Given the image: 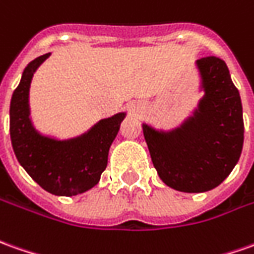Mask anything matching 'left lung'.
<instances>
[{"instance_id":"left-lung-1","label":"left lung","mask_w":254,"mask_h":254,"mask_svg":"<svg viewBox=\"0 0 254 254\" xmlns=\"http://www.w3.org/2000/svg\"><path fill=\"white\" fill-rule=\"evenodd\" d=\"M204 96L192 117L172 130L143 124L153 165L175 190L201 193L221 184L242 153L243 115L239 91L218 57L196 61Z\"/></svg>"}]
</instances>
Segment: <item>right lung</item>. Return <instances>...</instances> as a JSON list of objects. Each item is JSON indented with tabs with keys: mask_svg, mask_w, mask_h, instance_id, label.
Returning a JSON list of instances; mask_svg holds the SVG:
<instances>
[{
	"mask_svg": "<svg viewBox=\"0 0 254 254\" xmlns=\"http://www.w3.org/2000/svg\"><path fill=\"white\" fill-rule=\"evenodd\" d=\"M48 54L37 57L23 70L9 107V132L19 164L39 185L55 196H76L97 185L107 167L108 151L125 113L98 121L86 133L68 140L41 134L33 127L29 90L33 75Z\"/></svg>",
	"mask_w": 254,
	"mask_h": 254,
	"instance_id": "1",
	"label": "right lung"
}]
</instances>
